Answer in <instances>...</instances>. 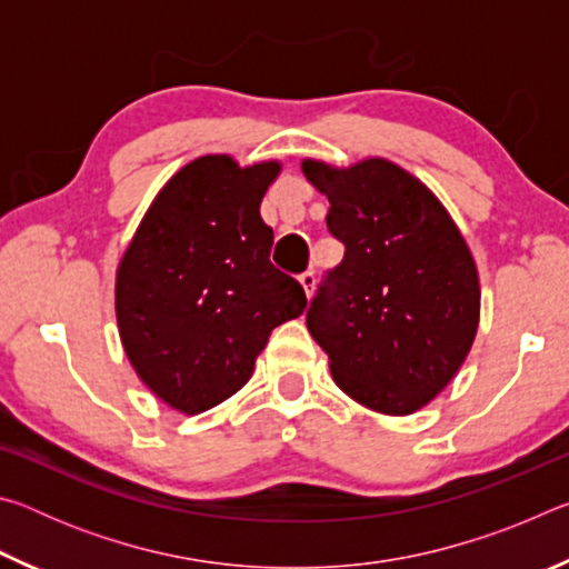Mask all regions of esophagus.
I'll list each match as a JSON object with an SVG mask.
<instances>
[{
    "instance_id": "obj_1",
    "label": "esophagus",
    "mask_w": 569,
    "mask_h": 569,
    "mask_svg": "<svg viewBox=\"0 0 569 569\" xmlns=\"http://www.w3.org/2000/svg\"><path fill=\"white\" fill-rule=\"evenodd\" d=\"M298 281H301L306 296L311 298L313 296V288H316V273L313 271H306V273H301V278H298Z\"/></svg>"
}]
</instances>
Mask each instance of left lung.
Segmentation results:
<instances>
[{
  "label": "left lung",
  "mask_w": 569,
  "mask_h": 569,
  "mask_svg": "<svg viewBox=\"0 0 569 569\" xmlns=\"http://www.w3.org/2000/svg\"><path fill=\"white\" fill-rule=\"evenodd\" d=\"M329 198L326 226L346 246L306 313L346 397L407 417L445 391L479 329V273L449 210L387 158L339 168L303 158Z\"/></svg>",
  "instance_id": "1"
}]
</instances>
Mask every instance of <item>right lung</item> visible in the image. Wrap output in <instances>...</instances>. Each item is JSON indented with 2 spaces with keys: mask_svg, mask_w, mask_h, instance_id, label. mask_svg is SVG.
Here are the masks:
<instances>
[{
  "mask_svg": "<svg viewBox=\"0 0 569 569\" xmlns=\"http://www.w3.org/2000/svg\"><path fill=\"white\" fill-rule=\"evenodd\" d=\"M281 160L200 156L152 200L114 273V319L138 379L180 413L243 387L268 336L303 313L296 278L271 263L266 190Z\"/></svg>",
  "mask_w": 569,
  "mask_h": 569,
  "instance_id": "1",
  "label": "right lung"
}]
</instances>
